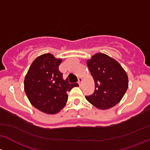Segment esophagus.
Wrapping results in <instances>:
<instances>
[{"instance_id": "esophagus-1", "label": "esophagus", "mask_w": 150, "mask_h": 150, "mask_svg": "<svg viewBox=\"0 0 150 150\" xmlns=\"http://www.w3.org/2000/svg\"><path fill=\"white\" fill-rule=\"evenodd\" d=\"M81 81H82V78H81V77H79V78L78 79V84H79V86H81Z\"/></svg>"}]
</instances>
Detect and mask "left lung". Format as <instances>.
<instances>
[{
    "label": "left lung",
    "instance_id": "obj_1",
    "mask_svg": "<svg viewBox=\"0 0 150 150\" xmlns=\"http://www.w3.org/2000/svg\"><path fill=\"white\" fill-rule=\"evenodd\" d=\"M94 79L95 92L85 98L99 109L105 110L118 104L129 86L128 76L118 61L98 52L86 61Z\"/></svg>",
    "mask_w": 150,
    "mask_h": 150
}]
</instances>
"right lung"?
<instances>
[{"label": "right lung", "mask_w": 150, "mask_h": 150, "mask_svg": "<svg viewBox=\"0 0 150 150\" xmlns=\"http://www.w3.org/2000/svg\"><path fill=\"white\" fill-rule=\"evenodd\" d=\"M61 61L50 53L40 55L32 62L24 78V91L31 104L47 114L59 112L67 103L66 92L79 86L63 79V74L58 70Z\"/></svg>", "instance_id": "obj_1"}]
</instances>
